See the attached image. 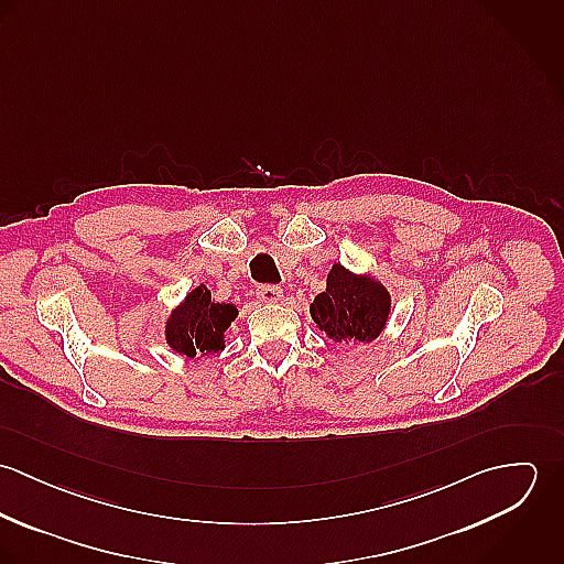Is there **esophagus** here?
I'll use <instances>...</instances> for the list:
<instances>
[{"label":"esophagus","mask_w":564,"mask_h":564,"mask_svg":"<svg viewBox=\"0 0 564 564\" xmlns=\"http://www.w3.org/2000/svg\"><path fill=\"white\" fill-rule=\"evenodd\" d=\"M256 295L260 302H278L282 297V289L275 284H260L256 289Z\"/></svg>","instance_id":"esophagus-1"}]
</instances>
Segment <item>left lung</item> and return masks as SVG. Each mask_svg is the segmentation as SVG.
<instances>
[{
  "label": "left lung",
  "instance_id": "1",
  "mask_svg": "<svg viewBox=\"0 0 564 564\" xmlns=\"http://www.w3.org/2000/svg\"><path fill=\"white\" fill-rule=\"evenodd\" d=\"M391 295L369 278H358L334 264L327 273V289L311 304L313 319L329 338L369 343L387 325Z\"/></svg>",
  "mask_w": 564,
  "mask_h": 564
}]
</instances>
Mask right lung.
Returning <instances> with one entry per match:
<instances>
[{"instance_id":"1","label":"right lung","mask_w":564,"mask_h":564,"mask_svg":"<svg viewBox=\"0 0 564 564\" xmlns=\"http://www.w3.org/2000/svg\"><path fill=\"white\" fill-rule=\"evenodd\" d=\"M235 317L237 308L232 304H217L206 286H197L166 323V343L188 358L217 354L224 349V332Z\"/></svg>"}]
</instances>
